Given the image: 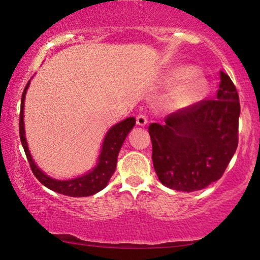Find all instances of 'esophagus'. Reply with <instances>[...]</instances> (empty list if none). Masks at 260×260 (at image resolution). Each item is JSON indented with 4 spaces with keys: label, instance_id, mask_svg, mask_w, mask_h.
Segmentation results:
<instances>
[{
    "label": "esophagus",
    "instance_id": "34e87169",
    "mask_svg": "<svg viewBox=\"0 0 260 260\" xmlns=\"http://www.w3.org/2000/svg\"><path fill=\"white\" fill-rule=\"evenodd\" d=\"M147 117H145L144 115H138L137 117H136V123H137V125H140V126H144L145 124H147Z\"/></svg>",
    "mask_w": 260,
    "mask_h": 260
}]
</instances>
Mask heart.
Instances as JSON below:
<instances>
[{"label": "heart", "mask_w": 260, "mask_h": 260, "mask_svg": "<svg viewBox=\"0 0 260 260\" xmlns=\"http://www.w3.org/2000/svg\"><path fill=\"white\" fill-rule=\"evenodd\" d=\"M199 70L195 66L184 65L175 69L172 72L170 80L173 83H184L175 92L174 103L176 105L191 104L200 101L208 91V81L205 77L197 76Z\"/></svg>", "instance_id": "heart-1"}]
</instances>
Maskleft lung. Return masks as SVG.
I'll use <instances>...</instances> for the list:
<instances>
[{
  "label": "left lung",
  "mask_w": 260,
  "mask_h": 260,
  "mask_svg": "<svg viewBox=\"0 0 260 260\" xmlns=\"http://www.w3.org/2000/svg\"><path fill=\"white\" fill-rule=\"evenodd\" d=\"M240 104L231 78L220 72L214 101H202L151 123L152 163L158 180L180 191L204 189L222 176L238 147Z\"/></svg>",
  "instance_id": "8db88e82"
}]
</instances>
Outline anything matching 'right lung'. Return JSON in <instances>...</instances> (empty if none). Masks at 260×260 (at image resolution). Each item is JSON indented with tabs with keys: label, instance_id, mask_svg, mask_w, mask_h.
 Masks as SVG:
<instances>
[{
	"label": "right lung",
	"instance_id": "1",
	"mask_svg": "<svg viewBox=\"0 0 260 260\" xmlns=\"http://www.w3.org/2000/svg\"><path fill=\"white\" fill-rule=\"evenodd\" d=\"M30 80L28 81L26 87H24L22 98H21V111H20V140L22 143V147L26 152L27 159L29 162L31 172L35 177L44 184L45 187L49 188L53 191L60 193L62 195L73 198H81V197H90L102 189H104L106 184L109 183L111 179L112 174L115 173L117 166V157H118L119 150L125 141L127 134L130 133L131 129L136 124V119L134 117L122 120L117 123L111 129H109L106 133L104 141L102 144L101 154L98 156L97 165L87 172L84 175L78 176L76 179L71 180H56L53 177L46 175L39 167L35 165L33 157H31L29 149H28L26 135H24V122H23V110H24V98L29 86Z\"/></svg>",
	"mask_w": 260,
	"mask_h": 260
}]
</instances>
